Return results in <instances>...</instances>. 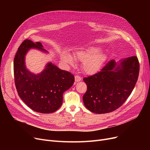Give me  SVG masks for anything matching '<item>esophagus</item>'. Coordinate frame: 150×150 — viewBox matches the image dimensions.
<instances>
[{"mask_svg":"<svg viewBox=\"0 0 150 150\" xmlns=\"http://www.w3.org/2000/svg\"><path fill=\"white\" fill-rule=\"evenodd\" d=\"M75 80L76 82L80 81L81 80V77L79 75H75Z\"/></svg>","mask_w":150,"mask_h":150,"instance_id":"obj_1","label":"esophagus"}]
</instances>
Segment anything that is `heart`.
<instances>
[{
  "label": "heart",
  "mask_w": 150,
  "mask_h": 150,
  "mask_svg": "<svg viewBox=\"0 0 150 150\" xmlns=\"http://www.w3.org/2000/svg\"><path fill=\"white\" fill-rule=\"evenodd\" d=\"M99 49L95 47H89L76 51L74 55V58L83 62V69L88 74H94L100 69L106 59L105 54L98 52ZM63 59L69 64H74V59L70 55L64 54Z\"/></svg>",
  "instance_id": "heart-1"
}]
</instances>
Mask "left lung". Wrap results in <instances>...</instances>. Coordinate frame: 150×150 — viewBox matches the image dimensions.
Wrapping results in <instances>:
<instances>
[{
	"label": "left lung",
	"mask_w": 150,
	"mask_h": 150,
	"mask_svg": "<svg viewBox=\"0 0 150 150\" xmlns=\"http://www.w3.org/2000/svg\"><path fill=\"white\" fill-rule=\"evenodd\" d=\"M139 69L136 56L123 59L119 65L112 59L100 72L84 78L87 85L83 97L86 108L96 114L111 112L120 108L135 87Z\"/></svg>",
	"instance_id": "1"
}]
</instances>
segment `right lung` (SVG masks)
Here are the masks:
<instances>
[{
  "mask_svg": "<svg viewBox=\"0 0 150 150\" xmlns=\"http://www.w3.org/2000/svg\"><path fill=\"white\" fill-rule=\"evenodd\" d=\"M39 42L25 39L14 59L15 86L21 100L33 111L42 114L54 112L62 103V95L75 81L70 72L49 62L42 72L35 75L27 69L25 56L31 48L47 52Z\"/></svg>",
  "mask_w": 150,
  "mask_h": 150,
  "instance_id": "1",
  "label": "right lung"
}]
</instances>
